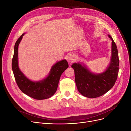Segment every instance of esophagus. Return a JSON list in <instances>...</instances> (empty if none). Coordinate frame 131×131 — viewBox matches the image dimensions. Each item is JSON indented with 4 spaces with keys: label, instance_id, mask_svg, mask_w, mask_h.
I'll return each mask as SVG.
<instances>
[{
    "label": "esophagus",
    "instance_id": "obj_1",
    "mask_svg": "<svg viewBox=\"0 0 131 131\" xmlns=\"http://www.w3.org/2000/svg\"><path fill=\"white\" fill-rule=\"evenodd\" d=\"M75 59V56L73 53L69 54L67 57V60L68 62H73Z\"/></svg>",
    "mask_w": 131,
    "mask_h": 131
}]
</instances>
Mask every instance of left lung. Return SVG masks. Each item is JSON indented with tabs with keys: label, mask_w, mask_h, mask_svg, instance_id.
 Instances as JSON below:
<instances>
[{
	"label": "left lung",
	"mask_w": 131,
	"mask_h": 131,
	"mask_svg": "<svg viewBox=\"0 0 131 131\" xmlns=\"http://www.w3.org/2000/svg\"><path fill=\"white\" fill-rule=\"evenodd\" d=\"M108 36L112 40V54L110 66L105 72L94 74L80 63H74L72 66L74 70L77 89L86 97L94 98L102 96L113 88L117 80L119 66L118 51L112 37Z\"/></svg>",
	"instance_id": "1"
}]
</instances>
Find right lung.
Here are the masks:
<instances>
[{"instance_id": "right-lung-1", "label": "right lung", "mask_w": 131, "mask_h": 131, "mask_svg": "<svg viewBox=\"0 0 131 131\" xmlns=\"http://www.w3.org/2000/svg\"><path fill=\"white\" fill-rule=\"evenodd\" d=\"M24 34L17 39L14 47L12 69L16 82L22 92L31 98L38 100L49 98L56 92L59 79L68 68V63L66 59L58 62L52 67L49 75L44 80L39 82L30 81L21 72L18 66V47Z\"/></svg>"}]
</instances>
